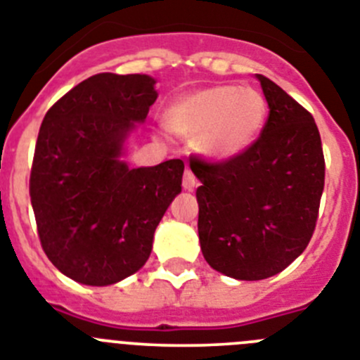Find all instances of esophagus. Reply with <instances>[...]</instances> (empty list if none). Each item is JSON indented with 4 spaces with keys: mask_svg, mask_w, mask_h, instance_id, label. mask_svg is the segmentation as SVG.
<instances>
[{
    "mask_svg": "<svg viewBox=\"0 0 360 360\" xmlns=\"http://www.w3.org/2000/svg\"><path fill=\"white\" fill-rule=\"evenodd\" d=\"M198 184H199L198 177L193 176L192 170H186V172H184V176H183V188H184V190H188V192H192V190L195 188Z\"/></svg>",
    "mask_w": 360,
    "mask_h": 360,
    "instance_id": "esophagus-1",
    "label": "esophagus"
}]
</instances>
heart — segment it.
<instances>
[{"instance_id": "1", "label": "heart", "mask_w": 360, "mask_h": 360, "mask_svg": "<svg viewBox=\"0 0 360 360\" xmlns=\"http://www.w3.org/2000/svg\"><path fill=\"white\" fill-rule=\"evenodd\" d=\"M266 99L254 86L214 85L172 103L165 124L172 134L195 141L205 158L230 159L254 145L266 123Z\"/></svg>"}]
</instances>
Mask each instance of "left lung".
<instances>
[{
	"label": "left lung",
	"mask_w": 360,
	"mask_h": 360,
	"mask_svg": "<svg viewBox=\"0 0 360 360\" xmlns=\"http://www.w3.org/2000/svg\"><path fill=\"white\" fill-rule=\"evenodd\" d=\"M268 120L257 141L221 162H190L198 188L199 243L214 270L259 281L290 266L310 243L324 188L314 117L257 74Z\"/></svg>",
	"instance_id": "8db88e82"
}]
</instances>
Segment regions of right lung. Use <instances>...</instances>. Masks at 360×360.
I'll return each mask as SVG.
<instances>
[{
	"label": "right lung",
	"mask_w": 360,
	"mask_h": 360,
	"mask_svg": "<svg viewBox=\"0 0 360 360\" xmlns=\"http://www.w3.org/2000/svg\"><path fill=\"white\" fill-rule=\"evenodd\" d=\"M155 99L154 77L103 72L65 94L43 120L30 201L46 257L76 283L108 286L143 268L181 192V159L141 168L121 159Z\"/></svg>",
	"instance_id": "right-lung-1"
}]
</instances>
